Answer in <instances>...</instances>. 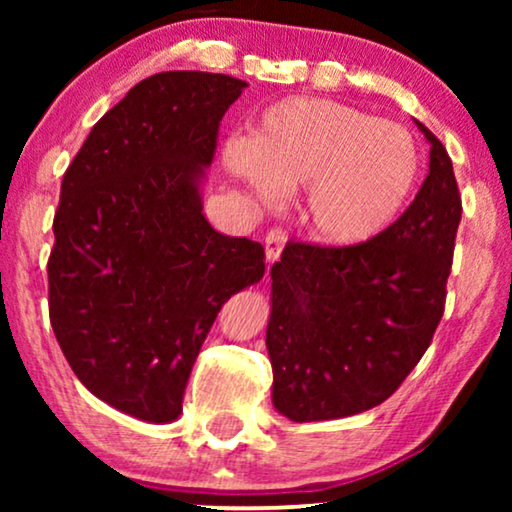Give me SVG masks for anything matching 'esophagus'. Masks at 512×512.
I'll list each match as a JSON object with an SVG mask.
<instances>
[{"label":"esophagus","instance_id":"1","mask_svg":"<svg viewBox=\"0 0 512 512\" xmlns=\"http://www.w3.org/2000/svg\"><path fill=\"white\" fill-rule=\"evenodd\" d=\"M286 244V230L284 228H270L268 233H265V254H268V261H277L279 254H282Z\"/></svg>","mask_w":512,"mask_h":512}]
</instances>
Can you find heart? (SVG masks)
I'll return each mask as SVG.
<instances>
[{
	"mask_svg": "<svg viewBox=\"0 0 512 512\" xmlns=\"http://www.w3.org/2000/svg\"><path fill=\"white\" fill-rule=\"evenodd\" d=\"M226 165L263 200L277 188H307L312 233L328 244H359L408 202L419 151L401 125L349 104L289 97L265 109L249 144H228Z\"/></svg>",
	"mask_w": 512,
	"mask_h": 512,
	"instance_id": "1",
	"label": "heart"
}]
</instances>
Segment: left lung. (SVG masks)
<instances>
[{"mask_svg": "<svg viewBox=\"0 0 512 512\" xmlns=\"http://www.w3.org/2000/svg\"><path fill=\"white\" fill-rule=\"evenodd\" d=\"M417 125L431 142L429 174L389 228L347 247L291 240L272 265V403L293 422L387 401L443 319L461 195L445 146Z\"/></svg>", "mask_w": 512, "mask_h": 512, "instance_id": "obj_1", "label": "left lung"}]
</instances>
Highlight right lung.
Instances as JSON below:
<instances>
[{
  "mask_svg": "<svg viewBox=\"0 0 512 512\" xmlns=\"http://www.w3.org/2000/svg\"><path fill=\"white\" fill-rule=\"evenodd\" d=\"M242 88L228 74H153L95 123L62 177L53 333L90 394L144 422L179 417L216 314L265 272L263 244L216 233L198 188Z\"/></svg>",
  "mask_w": 512,
  "mask_h": 512,
  "instance_id": "add662e5",
  "label": "right lung"
}]
</instances>
